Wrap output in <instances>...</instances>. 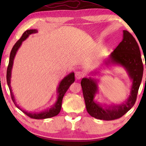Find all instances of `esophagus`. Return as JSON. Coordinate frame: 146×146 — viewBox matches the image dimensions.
<instances>
[{"label": "esophagus", "instance_id": "1", "mask_svg": "<svg viewBox=\"0 0 146 146\" xmlns=\"http://www.w3.org/2000/svg\"><path fill=\"white\" fill-rule=\"evenodd\" d=\"M84 76V73L82 71H77L75 74V77L77 80H80Z\"/></svg>", "mask_w": 146, "mask_h": 146}]
</instances>
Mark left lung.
<instances>
[{
	"label": "left lung",
	"mask_w": 146,
	"mask_h": 146,
	"mask_svg": "<svg viewBox=\"0 0 146 146\" xmlns=\"http://www.w3.org/2000/svg\"><path fill=\"white\" fill-rule=\"evenodd\" d=\"M123 40L111 53L106 64L122 66L132 80L130 95L125 103L104 108L94 100L98 92L96 80L84 78L81 81L84 98L87 111L91 116L103 120H113L123 116L130 110L136 101L137 92L143 76V66L140 50L136 40L127 31H123ZM146 68V66H145Z\"/></svg>",
	"instance_id": "obj_1"
}]
</instances>
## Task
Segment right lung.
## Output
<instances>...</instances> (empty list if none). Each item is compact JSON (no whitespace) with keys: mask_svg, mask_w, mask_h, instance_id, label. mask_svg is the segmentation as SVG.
<instances>
[{"mask_svg":"<svg viewBox=\"0 0 146 146\" xmlns=\"http://www.w3.org/2000/svg\"><path fill=\"white\" fill-rule=\"evenodd\" d=\"M38 33V31L36 29H31L28 30V31H25V33L23 34L21 38L18 40L17 42L15 43V44L14 45V46L12 48V50L11 52V54H10V58H9V66L7 68V84L9 86L10 92H11V98L13 100L14 104H15L16 106L18 108L21 110V111H23L26 115L28 116L31 117L33 119H46V118H49V117H52L54 116H56L60 113L62 107V99L64 96L65 93L66 92L68 89L69 88V87L72 84L74 83V82L75 81V77H74V73L71 72L68 75H67L64 78V79L60 82V84L58 87L57 89V92L58 94V98L57 101L56 102L55 104L53 106L50 110H47L44 111H42L40 113H31V112H27L23 110H22L21 108L19 106V105L17 104L16 102L15 97H14L13 91L11 89V70L13 68V61L14 58H15L16 54L19 48L22 44V42L27 38L29 37V36L31 34H35Z\"/></svg>","mask_w":146,"mask_h":146,"instance_id":"obj_1","label":"right lung"}]
</instances>
